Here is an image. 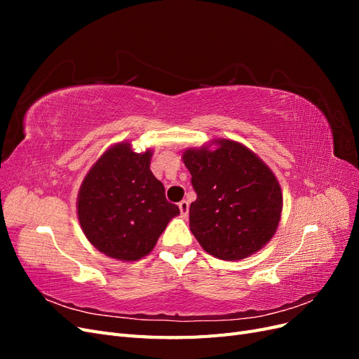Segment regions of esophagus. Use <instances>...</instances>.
<instances>
[{
	"mask_svg": "<svg viewBox=\"0 0 359 359\" xmlns=\"http://www.w3.org/2000/svg\"><path fill=\"white\" fill-rule=\"evenodd\" d=\"M178 206H180L181 215H182V217H187V214H189V202H187V201H181V202L178 203Z\"/></svg>",
	"mask_w": 359,
	"mask_h": 359,
	"instance_id": "1",
	"label": "esophagus"
}]
</instances>
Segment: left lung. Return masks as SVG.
<instances>
[{
	"mask_svg": "<svg viewBox=\"0 0 359 359\" xmlns=\"http://www.w3.org/2000/svg\"><path fill=\"white\" fill-rule=\"evenodd\" d=\"M182 161L198 194L190 205V231L206 253L240 260L269 243L280 223L283 194L274 172L252 149L217 139L186 149Z\"/></svg>",
	"mask_w": 359,
	"mask_h": 359,
	"instance_id": "left-lung-1",
	"label": "left lung"
}]
</instances>
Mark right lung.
<instances>
[{"mask_svg":"<svg viewBox=\"0 0 359 359\" xmlns=\"http://www.w3.org/2000/svg\"><path fill=\"white\" fill-rule=\"evenodd\" d=\"M153 149L135 153L130 142L107 148L82 181L78 219L88 241L103 255L133 262L154 248L180 214L149 169Z\"/></svg>","mask_w":359,"mask_h":359,"instance_id":"right-lung-1","label":"right lung"}]
</instances>
